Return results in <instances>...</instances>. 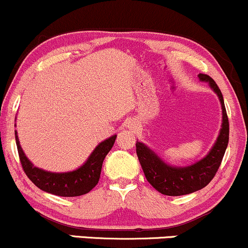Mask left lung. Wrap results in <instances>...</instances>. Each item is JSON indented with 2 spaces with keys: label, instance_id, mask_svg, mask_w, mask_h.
Listing matches in <instances>:
<instances>
[{
  "label": "left lung",
  "instance_id": "8db88e82",
  "mask_svg": "<svg viewBox=\"0 0 248 248\" xmlns=\"http://www.w3.org/2000/svg\"><path fill=\"white\" fill-rule=\"evenodd\" d=\"M200 80L210 83V87L218 94L222 109V124L218 139L206 157L186 168H173L155 154L152 150L144 145L140 141L136 143V151L144 174L158 192L165 196H184L205 187L216 176L222 157L229 144L230 124L225 109L222 93L217 83L208 75L199 74Z\"/></svg>",
  "mask_w": 248,
  "mask_h": 248
}]
</instances>
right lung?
<instances>
[{"instance_id":"obj_1","label":"right lung","mask_w":248,"mask_h":248,"mask_svg":"<svg viewBox=\"0 0 248 248\" xmlns=\"http://www.w3.org/2000/svg\"><path fill=\"white\" fill-rule=\"evenodd\" d=\"M116 137L117 136L115 135L102 141L93 150V152L89 157V159L85 161L84 165L80 166L76 171L65 172V173H54V172H48L35 168L30 163L24 155L21 145H19L17 133L15 132L19 161H21L24 173L42 191L60 197L83 196V194L93 190L98 183L99 177H101L103 160H104L105 155L109 154L110 150L112 149Z\"/></svg>"}]
</instances>
